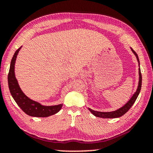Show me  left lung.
<instances>
[{"instance_id":"obj_1","label":"left lung","mask_w":153,"mask_h":153,"mask_svg":"<svg viewBox=\"0 0 153 153\" xmlns=\"http://www.w3.org/2000/svg\"><path fill=\"white\" fill-rule=\"evenodd\" d=\"M131 51H132L133 53L136 55V59H137V60H138V65H139V66H140V61H139L138 55H137V53L135 52V51L133 49H131ZM138 71H139V72H138V73H139V82H138V88H137L136 92L133 94L132 97L131 98V100H129V101L127 102V103L124 106H123L122 107H121L119 109L116 110V111H110V112L97 111H94V110L91 109L89 108V110H90L91 113H92V114L94 115L97 117L104 118V119H113V118H118V117H121V116H123V114H125L131 109V107H132L133 104H134V102H136L137 97H138V94H139V93H140L141 85H142V75H141L140 68H139Z\"/></svg>"}]
</instances>
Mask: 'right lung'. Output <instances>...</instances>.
Segmentation results:
<instances>
[{
  "instance_id": "add662e5",
  "label": "right lung",
  "mask_w": 153,
  "mask_h": 153,
  "mask_svg": "<svg viewBox=\"0 0 153 153\" xmlns=\"http://www.w3.org/2000/svg\"><path fill=\"white\" fill-rule=\"evenodd\" d=\"M21 47L19 48L13 55L10 66L8 76H7L8 87L11 95L21 109L29 116L35 117H47L55 114L61 110L63 104H61L54 106L42 105L39 102L27 97L21 90L15 75V61Z\"/></svg>"
}]
</instances>
